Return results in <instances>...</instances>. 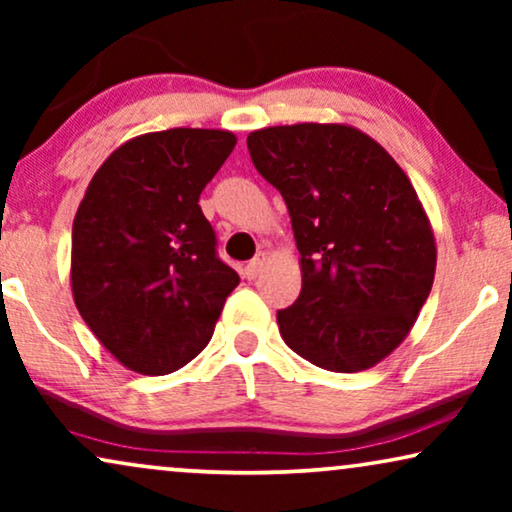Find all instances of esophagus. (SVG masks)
I'll use <instances>...</instances> for the list:
<instances>
[{"label":"esophagus","mask_w":512,"mask_h":512,"mask_svg":"<svg viewBox=\"0 0 512 512\" xmlns=\"http://www.w3.org/2000/svg\"><path fill=\"white\" fill-rule=\"evenodd\" d=\"M265 263H268V256L265 254H258L254 261H249L247 265H244V277L247 279H256L258 275H261V270L265 268Z\"/></svg>","instance_id":"1"}]
</instances>
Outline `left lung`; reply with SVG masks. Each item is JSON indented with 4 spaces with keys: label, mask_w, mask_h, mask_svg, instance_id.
I'll return each mask as SVG.
<instances>
[{
    "label": "left lung",
    "mask_w": 512,
    "mask_h": 512,
    "mask_svg": "<svg viewBox=\"0 0 512 512\" xmlns=\"http://www.w3.org/2000/svg\"><path fill=\"white\" fill-rule=\"evenodd\" d=\"M256 170L282 193L303 289L277 312L293 352L359 373L408 338L436 277V237L422 200L387 149L345 123L249 132Z\"/></svg>",
    "instance_id": "8db88e82"
}]
</instances>
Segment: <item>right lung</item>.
<instances>
[{"label":"right lung","instance_id":"obj_1","mask_svg":"<svg viewBox=\"0 0 512 512\" xmlns=\"http://www.w3.org/2000/svg\"><path fill=\"white\" fill-rule=\"evenodd\" d=\"M237 137L170 128L132 137L100 165L72 226V296L125 368L167 375L212 340L240 275L216 258L198 205Z\"/></svg>","mask_w":512,"mask_h":512}]
</instances>
